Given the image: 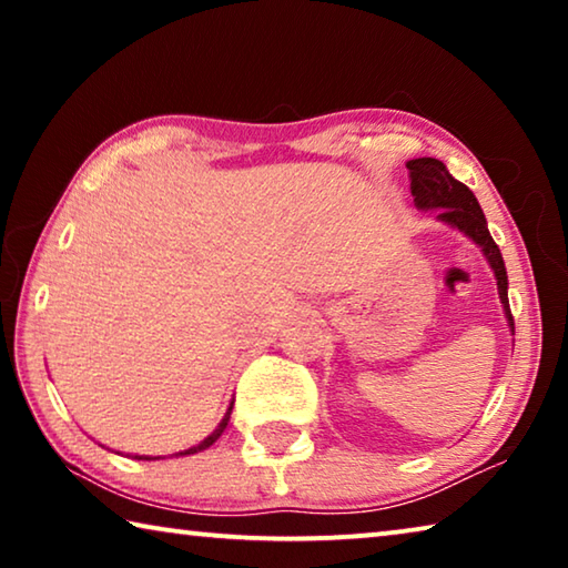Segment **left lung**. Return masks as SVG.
<instances>
[{
    "label": "left lung",
    "mask_w": 568,
    "mask_h": 568,
    "mask_svg": "<svg viewBox=\"0 0 568 568\" xmlns=\"http://www.w3.org/2000/svg\"><path fill=\"white\" fill-rule=\"evenodd\" d=\"M406 168L410 170V192L413 203L418 210H436V220L456 227L468 240L480 247V253L491 265L496 275L498 297H501L504 315L508 321V328L514 333V315L508 307V275L501 257V250L494 243L491 233H488V223L484 210H480L478 200L464 182H458L450 175L444 162L436 158H416L408 160Z\"/></svg>",
    "instance_id": "left-lung-1"
}]
</instances>
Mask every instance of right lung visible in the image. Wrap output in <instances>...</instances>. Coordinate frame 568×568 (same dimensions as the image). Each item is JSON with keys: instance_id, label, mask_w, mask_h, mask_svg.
I'll use <instances>...</instances> for the list:
<instances>
[{"instance_id": "obj_1", "label": "right lung", "mask_w": 568, "mask_h": 568, "mask_svg": "<svg viewBox=\"0 0 568 568\" xmlns=\"http://www.w3.org/2000/svg\"><path fill=\"white\" fill-rule=\"evenodd\" d=\"M233 403H235V400H230V406H227V410H225V416H223V420L217 423V428L213 430V434H210L207 438L200 440V444H195V446H190V448H185V450H178V454H170V458L192 456V454H200V450H205V448L213 446L215 440H217L220 436H223V430L227 428V423H230V413H233ZM132 458H138V460H160V458H165V456H138V454H134Z\"/></svg>"}]
</instances>
